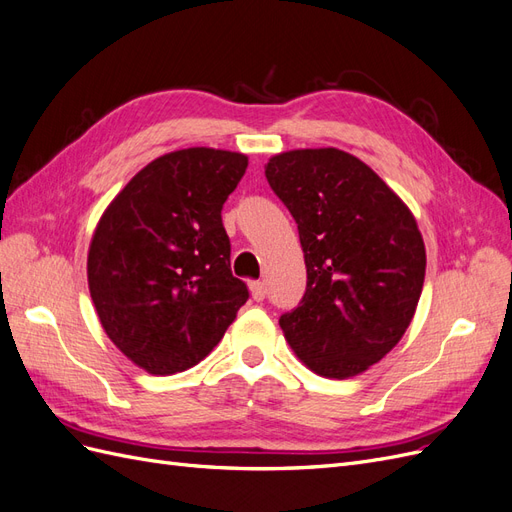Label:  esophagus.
<instances>
[{"label":"esophagus","mask_w":512,"mask_h":512,"mask_svg":"<svg viewBox=\"0 0 512 512\" xmlns=\"http://www.w3.org/2000/svg\"><path fill=\"white\" fill-rule=\"evenodd\" d=\"M250 292H252V299L254 301H262L267 297V286L265 282H252L250 284Z\"/></svg>","instance_id":"obj_1"}]
</instances>
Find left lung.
Instances as JSON below:
<instances>
[{"mask_svg":"<svg viewBox=\"0 0 512 512\" xmlns=\"http://www.w3.org/2000/svg\"><path fill=\"white\" fill-rule=\"evenodd\" d=\"M265 175L299 226L307 288L280 327L324 378L359 376L389 354L414 318L425 243L408 205L350 153L292 149Z\"/></svg>","mask_w":512,"mask_h":512,"instance_id":"obj_1","label":"left lung"}]
</instances>
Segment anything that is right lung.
Listing matches in <instances>:
<instances>
[{"instance_id":"1","label":"right lung","mask_w":512,"mask_h":512,"mask_svg":"<svg viewBox=\"0 0 512 512\" xmlns=\"http://www.w3.org/2000/svg\"><path fill=\"white\" fill-rule=\"evenodd\" d=\"M247 156L190 147L149 162L106 207L87 282L102 329L153 376L200 363L250 297L222 224Z\"/></svg>"}]
</instances>
